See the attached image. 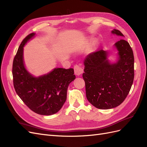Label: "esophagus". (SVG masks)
I'll return each mask as SVG.
<instances>
[{"instance_id": "1", "label": "esophagus", "mask_w": 147, "mask_h": 147, "mask_svg": "<svg viewBox=\"0 0 147 147\" xmlns=\"http://www.w3.org/2000/svg\"><path fill=\"white\" fill-rule=\"evenodd\" d=\"M74 72L75 75H77V76H79V75H80L83 74V70L80 65H75L74 66Z\"/></svg>"}]
</instances>
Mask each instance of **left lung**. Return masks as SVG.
Masks as SVG:
<instances>
[{
    "label": "left lung",
    "mask_w": 147,
    "mask_h": 147,
    "mask_svg": "<svg viewBox=\"0 0 147 147\" xmlns=\"http://www.w3.org/2000/svg\"><path fill=\"white\" fill-rule=\"evenodd\" d=\"M112 34L124 37L117 29ZM117 50L115 62L109 59L110 51L100 50L89 54L84 59L83 78L88 100L99 109L117 107L126 99L134 77V57L132 48L125 40L114 44Z\"/></svg>",
    "instance_id": "8db88e82"
}]
</instances>
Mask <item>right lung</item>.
<instances>
[{"mask_svg": "<svg viewBox=\"0 0 147 147\" xmlns=\"http://www.w3.org/2000/svg\"><path fill=\"white\" fill-rule=\"evenodd\" d=\"M35 35L26 37L19 47L13 63V84L17 94L33 112L42 115H51L61 110L67 99L69 84L75 79L70 68H55L38 77L31 74L24 61V47Z\"/></svg>", "mask_w": 147, "mask_h": 147, "instance_id": "add662e5", "label": "right lung"}]
</instances>
